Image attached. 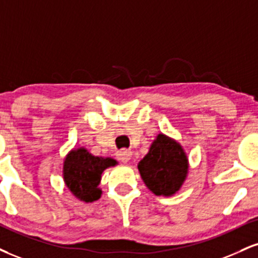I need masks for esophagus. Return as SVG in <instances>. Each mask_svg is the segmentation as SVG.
<instances>
[{
	"label": "esophagus",
	"mask_w": 258,
	"mask_h": 258,
	"mask_svg": "<svg viewBox=\"0 0 258 258\" xmlns=\"http://www.w3.org/2000/svg\"><path fill=\"white\" fill-rule=\"evenodd\" d=\"M117 159L122 163H128L132 159V151L127 150V149H122V150L117 151Z\"/></svg>",
	"instance_id": "34e87169"
}]
</instances>
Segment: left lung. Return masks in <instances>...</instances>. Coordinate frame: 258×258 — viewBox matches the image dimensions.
I'll return each mask as SVG.
<instances>
[{"instance_id": "obj_1", "label": "left lung", "mask_w": 258, "mask_h": 258, "mask_svg": "<svg viewBox=\"0 0 258 258\" xmlns=\"http://www.w3.org/2000/svg\"><path fill=\"white\" fill-rule=\"evenodd\" d=\"M141 178L156 196H174L188 173V157L175 139L159 133L148 154L138 162Z\"/></svg>"}]
</instances>
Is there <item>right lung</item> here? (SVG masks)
<instances>
[{"mask_svg": "<svg viewBox=\"0 0 258 258\" xmlns=\"http://www.w3.org/2000/svg\"><path fill=\"white\" fill-rule=\"evenodd\" d=\"M117 161L111 157L92 155L86 148H74L66 155L62 166L64 185L74 197L85 203L101 198L102 174L107 168L115 167Z\"/></svg>", "mask_w": 258, "mask_h": 258, "instance_id": "obj_1", "label": "right lung"}]
</instances>
